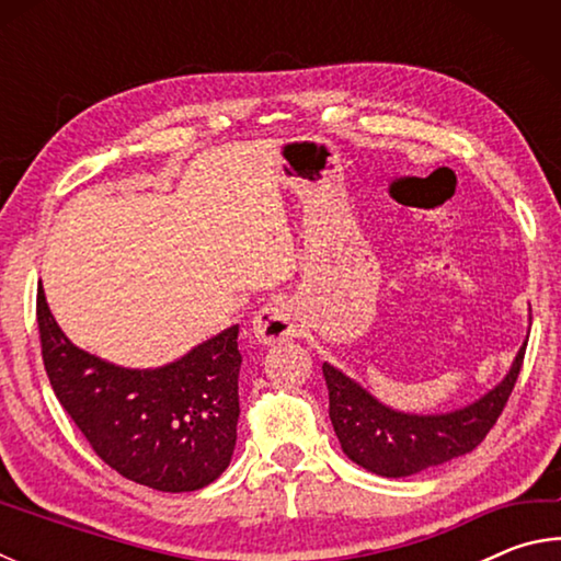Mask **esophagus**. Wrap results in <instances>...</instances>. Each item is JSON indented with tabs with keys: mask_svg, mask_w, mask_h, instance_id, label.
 <instances>
[{
	"mask_svg": "<svg viewBox=\"0 0 561 561\" xmlns=\"http://www.w3.org/2000/svg\"><path fill=\"white\" fill-rule=\"evenodd\" d=\"M252 331L260 344L264 346H274V344H282V341H289L299 334L297 311H294L289 301L274 299L270 304H264L260 314L254 317Z\"/></svg>",
	"mask_w": 561,
	"mask_h": 561,
	"instance_id": "obj_1",
	"label": "esophagus"
}]
</instances>
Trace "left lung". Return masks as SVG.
Segmentation results:
<instances>
[{
    "label": "left lung",
    "instance_id": "1",
    "mask_svg": "<svg viewBox=\"0 0 561 561\" xmlns=\"http://www.w3.org/2000/svg\"><path fill=\"white\" fill-rule=\"evenodd\" d=\"M527 341L502 383L480 401L443 415L393 411L331 364L321 366L329 388V417L351 460L383 478H405L470 453L485 440L517 383Z\"/></svg>",
    "mask_w": 561,
    "mask_h": 561
}]
</instances>
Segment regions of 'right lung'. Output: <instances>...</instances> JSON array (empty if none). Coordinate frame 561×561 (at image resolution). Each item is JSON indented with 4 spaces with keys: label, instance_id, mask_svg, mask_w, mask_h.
Masks as SVG:
<instances>
[{
    "label": "right lung",
    "instance_id": "right-lung-1",
    "mask_svg": "<svg viewBox=\"0 0 561 561\" xmlns=\"http://www.w3.org/2000/svg\"><path fill=\"white\" fill-rule=\"evenodd\" d=\"M42 358L64 411L93 453L138 485L193 492L232 460L240 417V327L160 368H121L73 346L36 294Z\"/></svg>",
    "mask_w": 561,
    "mask_h": 561
}]
</instances>
